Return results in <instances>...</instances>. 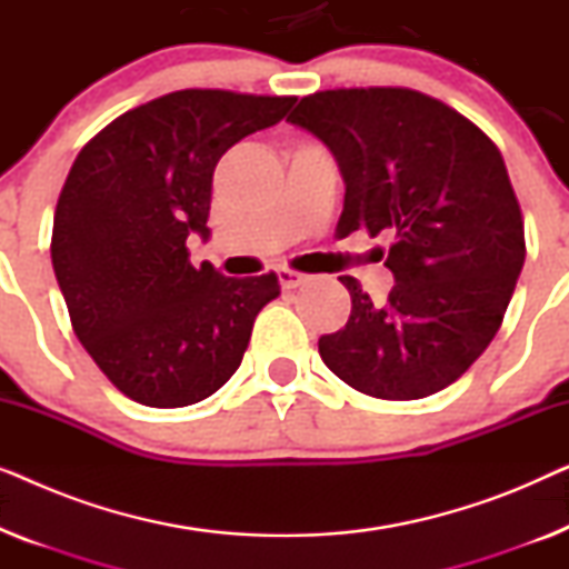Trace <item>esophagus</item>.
<instances>
[{
  "label": "esophagus",
  "mask_w": 569,
  "mask_h": 569,
  "mask_svg": "<svg viewBox=\"0 0 569 569\" xmlns=\"http://www.w3.org/2000/svg\"><path fill=\"white\" fill-rule=\"evenodd\" d=\"M277 274H279V282H282L284 290H295V287L308 282V274H300V271H295L290 267H282L277 271Z\"/></svg>",
  "instance_id": "1"
}]
</instances>
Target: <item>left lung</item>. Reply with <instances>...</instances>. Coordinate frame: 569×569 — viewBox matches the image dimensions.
<instances>
[{
    "label": "left lung",
    "instance_id": "8db88e82",
    "mask_svg": "<svg viewBox=\"0 0 569 569\" xmlns=\"http://www.w3.org/2000/svg\"><path fill=\"white\" fill-rule=\"evenodd\" d=\"M287 121L339 160L347 193L337 236L393 238L386 302L339 277L352 313L318 339L326 368L386 401L442 391L495 339L526 261L500 150L456 108L409 88L321 90L300 98Z\"/></svg>",
    "mask_w": 569,
    "mask_h": 569
}]
</instances>
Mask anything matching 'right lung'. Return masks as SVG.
Returning <instances> with one entry per match:
<instances>
[{"instance_id":"1","label":"right lung","mask_w":569,"mask_h":569,"mask_svg":"<svg viewBox=\"0 0 569 569\" xmlns=\"http://www.w3.org/2000/svg\"><path fill=\"white\" fill-rule=\"evenodd\" d=\"M292 96L176 90L121 113L77 154L53 212L51 261L77 339L131 401L189 407L238 370L274 271L193 267L217 162L284 119Z\"/></svg>"}]
</instances>
